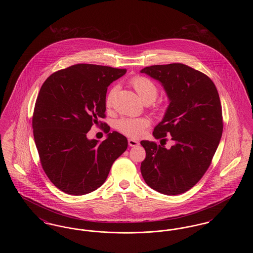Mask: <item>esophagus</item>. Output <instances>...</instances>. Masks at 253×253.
Masks as SVG:
<instances>
[{"instance_id":"1","label":"esophagus","mask_w":253,"mask_h":253,"mask_svg":"<svg viewBox=\"0 0 253 253\" xmlns=\"http://www.w3.org/2000/svg\"><path fill=\"white\" fill-rule=\"evenodd\" d=\"M128 143L131 146V147H135L137 145H139V142L135 139H128Z\"/></svg>"}]
</instances>
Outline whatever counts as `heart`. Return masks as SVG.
<instances>
[{
	"label": "heart",
	"instance_id": "heart-1",
	"mask_svg": "<svg viewBox=\"0 0 253 253\" xmlns=\"http://www.w3.org/2000/svg\"><path fill=\"white\" fill-rule=\"evenodd\" d=\"M130 84L132 85V88L144 103H151L157 98L158 94L157 86L150 79L142 76H135L130 80ZM117 91L118 87L114 86L107 94L105 103L108 108L114 104ZM149 125L150 121L146 118H121L116 121L115 127L118 131L130 137H138L143 133Z\"/></svg>",
	"mask_w": 253,
	"mask_h": 253
}]
</instances>
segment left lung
Wrapping results in <instances>:
<instances>
[{
    "instance_id": "obj_1",
    "label": "left lung",
    "mask_w": 253,
    "mask_h": 253,
    "mask_svg": "<svg viewBox=\"0 0 253 253\" xmlns=\"http://www.w3.org/2000/svg\"><path fill=\"white\" fill-rule=\"evenodd\" d=\"M140 72L158 81L169 100L153 134L157 139L170 134L174 142L166 149L142 140L146 157L141 174L158 193H185L204 175L222 136V106L216 87L207 75L183 63L152 65Z\"/></svg>"
}]
</instances>
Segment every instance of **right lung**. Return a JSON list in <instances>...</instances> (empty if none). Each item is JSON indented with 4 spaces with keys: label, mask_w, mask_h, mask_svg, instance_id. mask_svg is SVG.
<instances>
[{
    "label": "right lung",
    "mask_w": 253,
    "mask_h": 253,
    "mask_svg": "<svg viewBox=\"0 0 253 253\" xmlns=\"http://www.w3.org/2000/svg\"><path fill=\"white\" fill-rule=\"evenodd\" d=\"M126 69L80 63L49 76L41 87L32 118L42 169L63 193L84 195L99 188L128 147L120 132L98 121L105 118L109 85ZM100 123L108 138L98 144L86 132Z\"/></svg>",
    "instance_id": "obj_1"
}]
</instances>
